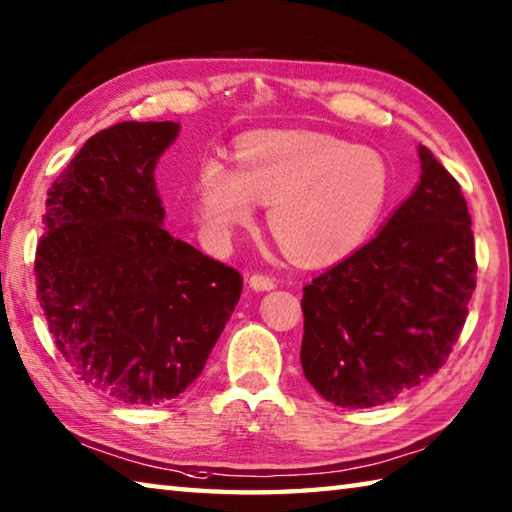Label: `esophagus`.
<instances>
[{
  "mask_svg": "<svg viewBox=\"0 0 512 512\" xmlns=\"http://www.w3.org/2000/svg\"><path fill=\"white\" fill-rule=\"evenodd\" d=\"M249 287L256 289V292H267V289L276 287V281L267 274H252L249 276Z\"/></svg>",
  "mask_w": 512,
  "mask_h": 512,
  "instance_id": "esophagus-1",
  "label": "esophagus"
}]
</instances>
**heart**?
Wrapping results in <instances>:
<instances>
[{
	"instance_id": "1",
	"label": "heart",
	"mask_w": 512,
	"mask_h": 512,
	"mask_svg": "<svg viewBox=\"0 0 512 512\" xmlns=\"http://www.w3.org/2000/svg\"><path fill=\"white\" fill-rule=\"evenodd\" d=\"M236 169L209 160L198 173L196 207L207 234L225 243L252 223L256 202L267 225L301 263H332L368 236L390 196L379 151L318 131H260L236 142Z\"/></svg>"
}]
</instances>
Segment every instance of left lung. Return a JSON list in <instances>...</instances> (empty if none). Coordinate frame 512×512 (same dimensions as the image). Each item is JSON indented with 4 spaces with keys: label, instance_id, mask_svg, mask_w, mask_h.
<instances>
[{
    "label": "left lung",
    "instance_id": "obj_1",
    "mask_svg": "<svg viewBox=\"0 0 512 512\" xmlns=\"http://www.w3.org/2000/svg\"><path fill=\"white\" fill-rule=\"evenodd\" d=\"M421 182L368 245L303 287L305 379L341 408L397 399L435 374L477 285L459 182L419 147Z\"/></svg>",
    "mask_w": 512,
    "mask_h": 512
}]
</instances>
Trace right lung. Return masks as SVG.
<instances>
[{
  "label": "right lung",
  "instance_id": "right-lung-1",
  "mask_svg": "<svg viewBox=\"0 0 512 512\" xmlns=\"http://www.w3.org/2000/svg\"><path fill=\"white\" fill-rule=\"evenodd\" d=\"M178 122H120L86 140L46 196L37 301L77 379L127 406L176 399L243 292L234 267L162 227L153 169Z\"/></svg>",
  "mask_w": 512,
  "mask_h": 512
}]
</instances>
